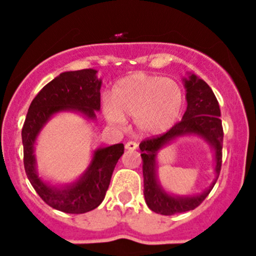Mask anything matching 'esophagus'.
<instances>
[{
  "label": "esophagus",
  "mask_w": 256,
  "mask_h": 256,
  "mask_svg": "<svg viewBox=\"0 0 256 256\" xmlns=\"http://www.w3.org/2000/svg\"><path fill=\"white\" fill-rule=\"evenodd\" d=\"M125 148L130 150V151H134V150L138 148V144H136L135 141H128V142L125 144Z\"/></svg>",
  "instance_id": "obj_1"
}]
</instances>
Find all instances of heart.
<instances>
[{
  "label": "heart",
  "mask_w": 256,
  "mask_h": 256,
  "mask_svg": "<svg viewBox=\"0 0 256 256\" xmlns=\"http://www.w3.org/2000/svg\"><path fill=\"white\" fill-rule=\"evenodd\" d=\"M182 108V88L174 80L135 73L114 88L112 102L104 104V114L112 125H124L128 116L135 118L141 132L157 134L174 125Z\"/></svg>",
  "instance_id": "obj_1"
}]
</instances>
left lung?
Returning <instances> with one entry per match:
<instances>
[{
    "label": "left lung",
    "instance_id": "obj_1",
    "mask_svg": "<svg viewBox=\"0 0 256 256\" xmlns=\"http://www.w3.org/2000/svg\"><path fill=\"white\" fill-rule=\"evenodd\" d=\"M187 89V110L182 120L174 124L162 135L144 138L140 144L144 172V196L147 206L154 213L162 216L183 213L197 208L216 184L222 168V148H223V126L218 100L204 80L190 76L184 80ZM194 133L202 136L216 151V180L209 190L196 198H174L167 195L158 184L156 178V154L166 143L178 136Z\"/></svg>",
    "mask_w": 256,
    "mask_h": 256
}]
</instances>
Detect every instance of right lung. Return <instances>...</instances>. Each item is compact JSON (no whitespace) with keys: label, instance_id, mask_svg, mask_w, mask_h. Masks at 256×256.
Masks as SVG:
<instances>
[{"label":"right lung","instance_id":"1","mask_svg":"<svg viewBox=\"0 0 256 256\" xmlns=\"http://www.w3.org/2000/svg\"><path fill=\"white\" fill-rule=\"evenodd\" d=\"M102 80L96 70L66 72L49 82L32 100L22 128L23 164L30 184L49 207L70 214H82L99 207L109 188L114 168L124 154V144L99 148L94 152L92 162L78 182L58 190L46 184L36 174L33 146L48 118L63 110H76L89 118L100 110Z\"/></svg>","mask_w":256,"mask_h":256}]
</instances>
